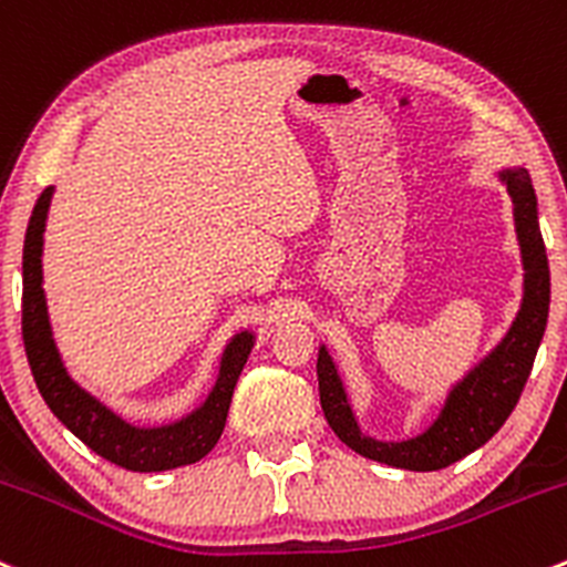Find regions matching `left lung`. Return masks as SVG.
Returning <instances> with one entry per match:
<instances>
[{"label":"left lung","instance_id":"1","mask_svg":"<svg viewBox=\"0 0 567 567\" xmlns=\"http://www.w3.org/2000/svg\"><path fill=\"white\" fill-rule=\"evenodd\" d=\"M499 182L508 187L514 200V225L522 249L524 296L508 333L475 363L456 385H451L437 419L415 437L385 443L361 432L348 391H344L339 369L329 348L320 344L318 353V385L320 404L329 426L339 440L355 454L383 462L389 467L432 473L458 462L475 449L488 443L497 429L508 421L519 402L524 383L533 372L535 353L544 339L549 320V258H546L544 236L538 225V198L527 168L499 171Z\"/></svg>","mask_w":567,"mask_h":567}]
</instances>
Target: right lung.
<instances>
[{
    "label": "right lung",
    "instance_id": "right-lung-1",
    "mask_svg": "<svg viewBox=\"0 0 567 567\" xmlns=\"http://www.w3.org/2000/svg\"><path fill=\"white\" fill-rule=\"evenodd\" d=\"M53 187H45L29 217L27 238H23V348L34 383L43 393L51 413L62 421L75 437L83 440L97 456L109 458L133 473H159L204 458L217 445L228 419L230 399L244 363L255 348L252 331L234 333L219 359V372L212 391L193 413L182 415L174 424L135 426L113 413L86 389L70 378L62 353L53 339L48 301L43 290V234L48 208H51Z\"/></svg>",
    "mask_w": 567,
    "mask_h": 567
}]
</instances>
